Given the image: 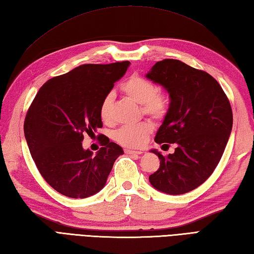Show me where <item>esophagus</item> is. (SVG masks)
<instances>
[{"instance_id":"1","label":"esophagus","mask_w":254,"mask_h":254,"mask_svg":"<svg viewBox=\"0 0 254 254\" xmlns=\"http://www.w3.org/2000/svg\"><path fill=\"white\" fill-rule=\"evenodd\" d=\"M124 151H125V153H127V154H141L142 153V151H140V150H132V149H125Z\"/></svg>"}]
</instances>
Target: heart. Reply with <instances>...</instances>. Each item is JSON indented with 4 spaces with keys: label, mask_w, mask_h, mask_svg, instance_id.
I'll use <instances>...</instances> for the list:
<instances>
[{
    "label": "heart",
    "mask_w": 254,
    "mask_h": 254,
    "mask_svg": "<svg viewBox=\"0 0 254 254\" xmlns=\"http://www.w3.org/2000/svg\"><path fill=\"white\" fill-rule=\"evenodd\" d=\"M121 91L124 95L140 104L143 115L156 121L162 120L167 115L170 106L169 96L164 92L158 91L156 84L146 77L138 74L129 76L121 84ZM112 105L113 96L107 94L100 105V116L106 124L112 123L113 120ZM151 131L152 126L148 122H141L117 129L114 133V139L124 147L139 148L147 141Z\"/></svg>",
    "instance_id": "b5f03b06"
}]
</instances>
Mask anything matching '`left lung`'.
Listing matches in <instances>:
<instances>
[{"instance_id": "left-lung-1", "label": "left lung", "mask_w": 254, "mask_h": 254, "mask_svg": "<svg viewBox=\"0 0 254 254\" xmlns=\"http://www.w3.org/2000/svg\"><path fill=\"white\" fill-rule=\"evenodd\" d=\"M146 76L170 94L154 141L177 144L167 157L151 150L160 168L149 181L170 195L190 192L210 177L225 151L232 129L229 100L213 76L180 60L159 61Z\"/></svg>"}]
</instances>
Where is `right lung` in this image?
Masks as SVG:
<instances>
[{"instance_id": "add662e5", "label": "right lung", "mask_w": 254, "mask_h": 254, "mask_svg": "<svg viewBox=\"0 0 254 254\" xmlns=\"http://www.w3.org/2000/svg\"><path fill=\"white\" fill-rule=\"evenodd\" d=\"M129 64H82L48 80L36 94L25 118V138L41 177L60 194L85 198L100 192L124 153L104 134L96 154L82 141L102 128L101 102Z\"/></svg>"}]
</instances>
